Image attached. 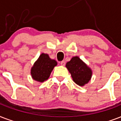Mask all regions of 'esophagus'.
<instances>
[{
  "mask_svg": "<svg viewBox=\"0 0 121 121\" xmlns=\"http://www.w3.org/2000/svg\"><path fill=\"white\" fill-rule=\"evenodd\" d=\"M60 65H62V66H64V65H65V61H64V60H62V61L60 62Z\"/></svg>",
  "mask_w": 121,
  "mask_h": 121,
  "instance_id": "esophagus-1",
  "label": "esophagus"
}]
</instances>
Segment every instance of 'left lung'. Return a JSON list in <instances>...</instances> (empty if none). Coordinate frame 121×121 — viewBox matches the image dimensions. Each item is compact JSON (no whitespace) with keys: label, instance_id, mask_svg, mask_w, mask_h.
Masks as SVG:
<instances>
[{"label":"left lung","instance_id":"left-lung-1","mask_svg":"<svg viewBox=\"0 0 121 121\" xmlns=\"http://www.w3.org/2000/svg\"><path fill=\"white\" fill-rule=\"evenodd\" d=\"M74 82L78 85L83 86L88 83L92 76V71L80 58L76 56L65 65Z\"/></svg>","mask_w":121,"mask_h":121}]
</instances>
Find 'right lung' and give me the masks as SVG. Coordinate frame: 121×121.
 <instances>
[{
    "instance_id": "obj_1",
    "label": "right lung",
    "mask_w": 121,
    "mask_h": 121,
    "mask_svg": "<svg viewBox=\"0 0 121 121\" xmlns=\"http://www.w3.org/2000/svg\"><path fill=\"white\" fill-rule=\"evenodd\" d=\"M57 64L56 60L51 59L47 54H42L31 69V75L34 80L43 82L48 79L54 67Z\"/></svg>"
}]
</instances>
